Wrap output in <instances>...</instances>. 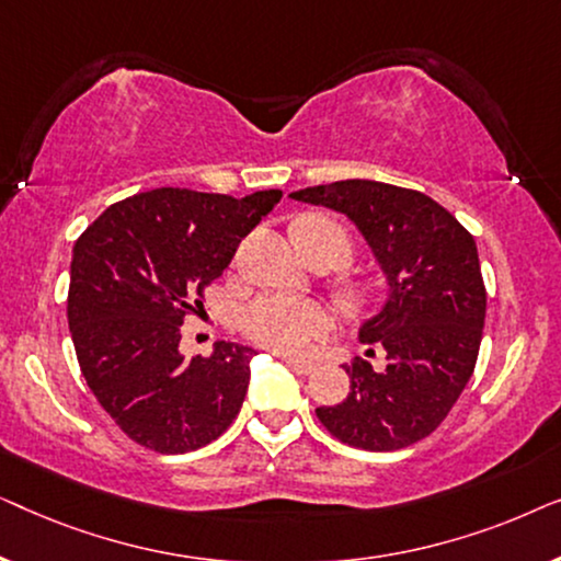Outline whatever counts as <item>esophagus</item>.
Segmentation results:
<instances>
[{
    "label": "esophagus",
    "mask_w": 561,
    "mask_h": 561,
    "mask_svg": "<svg viewBox=\"0 0 561 561\" xmlns=\"http://www.w3.org/2000/svg\"><path fill=\"white\" fill-rule=\"evenodd\" d=\"M286 365L298 375H309V373L317 370V365H313V363H306V359H296V357H286Z\"/></svg>",
    "instance_id": "esophagus-1"
}]
</instances>
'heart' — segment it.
I'll use <instances>...</instances> for the list:
<instances>
[{"instance_id":"b5f03b06","label":"heart","mask_w":561,"mask_h":561,"mask_svg":"<svg viewBox=\"0 0 561 561\" xmlns=\"http://www.w3.org/2000/svg\"><path fill=\"white\" fill-rule=\"evenodd\" d=\"M296 234L332 237L340 244L342 265L347 263L350 240L334 221L311 217L296 227ZM240 327L250 340L263 347L286 352V355H306L313 350V344L334 332V313L311 298L260 294L240 309Z\"/></svg>"}]
</instances>
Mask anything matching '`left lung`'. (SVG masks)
<instances>
[{
	"mask_svg": "<svg viewBox=\"0 0 561 561\" xmlns=\"http://www.w3.org/2000/svg\"><path fill=\"white\" fill-rule=\"evenodd\" d=\"M290 198L340 211L370 248L386 301L357 340L386 352V370L344 367L350 393L317 416L336 439L367 451L416 444L442 424L472 378L485 327L478 244L434 198L380 181H336Z\"/></svg>",
	"mask_w": 561,
	"mask_h": 561,
	"instance_id": "obj_1",
	"label": "left lung"
}]
</instances>
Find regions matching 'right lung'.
<instances>
[{"label": "right lung", "instance_id": "1", "mask_svg": "<svg viewBox=\"0 0 561 561\" xmlns=\"http://www.w3.org/2000/svg\"><path fill=\"white\" fill-rule=\"evenodd\" d=\"M283 191L242 198L156 188L112 204L73 244L68 327L87 386L129 439L183 455L242 409L255 350L181 355V324Z\"/></svg>", "mask_w": 561, "mask_h": 561}]
</instances>
